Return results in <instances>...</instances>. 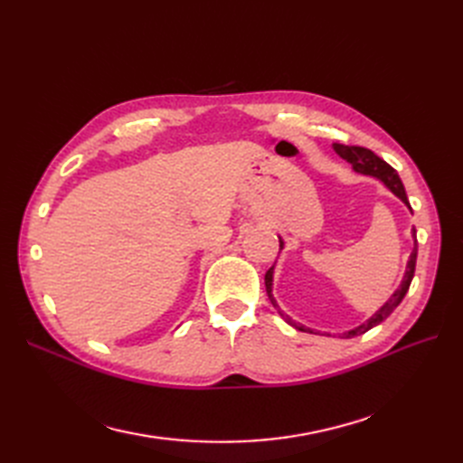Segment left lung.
Listing matches in <instances>:
<instances>
[{
	"mask_svg": "<svg viewBox=\"0 0 463 463\" xmlns=\"http://www.w3.org/2000/svg\"><path fill=\"white\" fill-rule=\"evenodd\" d=\"M334 150L338 152L344 160H347L349 164H352L355 172H359V174H363V175H373V177H376V179H381L383 184H384L392 193L396 194V197H400L405 204L410 206L408 194H405V189H403V184H402V179H400L398 172H396L394 167H392L388 162H384L383 158H378L373 150L363 148V146H347V145H334ZM410 208H411V206H410ZM413 235H415V230H413ZM279 247H282V241H279ZM415 260H417V247H413V250H411L410 260H408V270H405V276H403V279H402L400 288L394 291V296H392V298L381 307V309H378V311L365 322V325H361V326H357V328H354V330L345 332L344 338H354V335L365 334L367 330L374 328L376 325H381V322H383L384 318L390 317V313L394 311L396 307L402 303V299L405 298V293H408V289H410V284H411L413 274H415ZM272 270H274V269H270L269 272H266L264 284H266V293H269V299L272 301V305L278 309V305H276V301H274V298H272ZM282 317L289 322V325H291L293 328H298V330H301V332H311V334H313L311 328H305V326L298 325V322L291 320L288 315H282ZM315 334H317V332H315Z\"/></svg>",
	"mask_w": 463,
	"mask_h": 463,
	"instance_id": "obj_1",
	"label": "left lung"
}]
</instances>
